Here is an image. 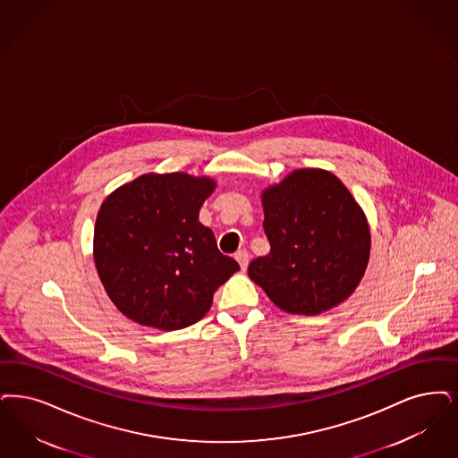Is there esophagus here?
Returning a JSON list of instances; mask_svg holds the SVG:
<instances>
[{"label":"esophagus","mask_w":458,"mask_h":458,"mask_svg":"<svg viewBox=\"0 0 458 458\" xmlns=\"http://www.w3.org/2000/svg\"><path fill=\"white\" fill-rule=\"evenodd\" d=\"M235 259H237L242 271H245L247 266H249V252H247V250H238L237 254H235Z\"/></svg>","instance_id":"34e87169"}]
</instances>
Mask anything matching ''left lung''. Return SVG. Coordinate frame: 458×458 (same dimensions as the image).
Instances as JSON below:
<instances>
[{"label":"left lung","instance_id":"8db88e82","mask_svg":"<svg viewBox=\"0 0 458 458\" xmlns=\"http://www.w3.org/2000/svg\"><path fill=\"white\" fill-rule=\"evenodd\" d=\"M271 252L249 277L281 310L317 315L344 301L365 275L369 226L360 204L334 174L294 170L262 192Z\"/></svg>","mask_w":458,"mask_h":458}]
</instances>
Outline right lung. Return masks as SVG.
I'll return each mask as SVG.
<instances>
[{
	"label": "right lung",
	"instance_id": "add662e5",
	"mask_svg": "<svg viewBox=\"0 0 458 458\" xmlns=\"http://www.w3.org/2000/svg\"><path fill=\"white\" fill-rule=\"evenodd\" d=\"M215 185L182 172L145 174L102 202L93 259L112 303L131 320L160 330L189 327L240 269L199 221Z\"/></svg>",
	"mask_w": 458,
	"mask_h": 458
}]
</instances>
